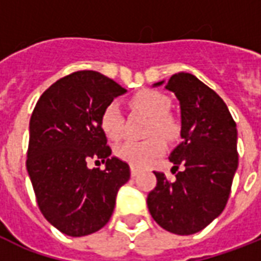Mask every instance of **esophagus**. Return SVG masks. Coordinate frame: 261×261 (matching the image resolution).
<instances>
[{
  "label": "esophagus",
  "mask_w": 261,
  "mask_h": 261,
  "mask_svg": "<svg viewBox=\"0 0 261 261\" xmlns=\"http://www.w3.org/2000/svg\"><path fill=\"white\" fill-rule=\"evenodd\" d=\"M139 173V169H137V168L131 167V177H137Z\"/></svg>",
  "instance_id": "34e87169"
}]
</instances>
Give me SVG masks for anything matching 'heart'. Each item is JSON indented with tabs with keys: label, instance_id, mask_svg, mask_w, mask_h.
I'll use <instances>...</instances> for the list:
<instances>
[{
	"label": "heart",
	"instance_id": "1",
	"mask_svg": "<svg viewBox=\"0 0 261 261\" xmlns=\"http://www.w3.org/2000/svg\"><path fill=\"white\" fill-rule=\"evenodd\" d=\"M131 106L135 111L150 118L147 127V135L151 138L135 142L127 141L116 149V155L134 168H143L154 161L165 151V143L160 136L167 141H176L180 137L181 126L177 119L169 115L171 100L168 96L153 89L139 90L131 100ZM102 131L108 138L119 141L124 134V119L122 111L116 102H111L104 108L100 119ZM155 137H153L152 135ZM160 135L159 137L156 135Z\"/></svg>",
	"mask_w": 261,
	"mask_h": 261
}]
</instances>
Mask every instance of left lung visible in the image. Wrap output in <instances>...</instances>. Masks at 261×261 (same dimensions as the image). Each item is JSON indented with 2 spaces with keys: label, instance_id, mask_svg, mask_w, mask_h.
<instances>
[{
  "label": "left lung",
  "instance_id": "left-lung-1",
  "mask_svg": "<svg viewBox=\"0 0 261 261\" xmlns=\"http://www.w3.org/2000/svg\"><path fill=\"white\" fill-rule=\"evenodd\" d=\"M165 88L180 102L182 142L169 155L176 180L154 172L157 186L147 195V207L163 229L188 236L204 229L226 206L239 167L237 128L225 101L194 74H173Z\"/></svg>",
  "mask_w": 261,
  "mask_h": 261
}]
</instances>
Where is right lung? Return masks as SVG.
I'll use <instances>...</instances> for the list:
<instances>
[{
	"instance_id": "add662e5",
	"label": "right lung",
	"mask_w": 261,
	"mask_h": 261,
	"mask_svg": "<svg viewBox=\"0 0 261 261\" xmlns=\"http://www.w3.org/2000/svg\"><path fill=\"white\" fill-rule=\"evenodd\" d=\"M127 90L101 73L81 70L58 80L35 106L27 171L44 218L63 234L83 237L106 226L130 167L110 157L100 119ZM89 159L106 169L89 170ZM100 164V161H96Z\"/></svg>"
}]
</instances>
